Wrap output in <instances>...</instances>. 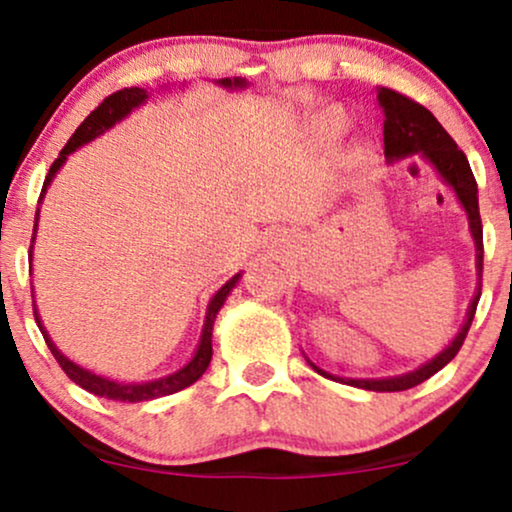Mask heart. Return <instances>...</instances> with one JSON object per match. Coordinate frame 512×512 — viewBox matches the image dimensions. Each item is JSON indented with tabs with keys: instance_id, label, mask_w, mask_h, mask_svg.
I'll return each mask as SVG.
<instances>
[{
	"instance_id": "b5f03b06",
	"label": "heart",
	"mask_w": 512,
	"mask_h": 512,
	"mask_svg": "<svg viewBox=\"0 0 512 512\" xmlns=\"http://www.w3.org/2000/svg\"><path fill=\"white\" fill-rule=\"evenodd\" d=\"M325 125L327 127H339V125H342V117H339L337 113H330V115H325Z\"/></svg>"
}]
</instances>
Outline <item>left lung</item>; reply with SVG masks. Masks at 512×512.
<instances>
[{"instance_id": "8db88e82", "label": "left lung", "mask_w": 512, "mask_h": 512, "mask_svg": "<svg viewBox=\"0 0 512 512\" xmlns=\"http://www.w3.org/2000/svg\"><path fill=\"white\" fill-rule=\"evenodd\" d=\"M378 103L385 113V125H383V137H385V156L387 161H399V158L407 156H424L436 173L443 178L448 185L455 190L457 199H460L462 209L467 211L469 219V233H472L474 245H477V276L479 286L474 293L472 303H469L467 320H464L462 330L455 334V339L445 346L436 358L419 366L411 373L395 375V378H370V380H354V378H339V375L327 373V370L317 368L313 361H308L317 373L325 375V378L337 380V383L361 387V390H375V392H402L409 387L421 385L424 380L431 378L433 373H438L440 368H445L452 358L457 356L460 346L464 344L469 327H472L474 313H477V303L481 296V269H484V231H481V216H479V197H477V180H474L472 168H469L467 156L464 151L457 149V144L452 142V137L445 132L443 125L433 117L431 110H426L424 105H419L411 98L402 96V93L392 91V88H378Z\"/></svg>"}]
</instances>
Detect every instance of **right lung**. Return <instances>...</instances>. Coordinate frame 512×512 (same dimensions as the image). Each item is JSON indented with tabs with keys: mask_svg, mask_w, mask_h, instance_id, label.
<instances>
[{
	"mask_svg": "<svg viewBox=\"0 0 512 512\" xmlns=\"http://www.w3.org/2000/svg\"><path fill=\"white\" fill-rule=\"evenodd\" d=\"M219 86H223V88H245V86H248V81H245V79H219ZM146 98H149V93H146L144 88H137V86L122 88V91H115L113 96L105 98V101L98 105V108L93 110V113L88 115L79 127H76L72 139L64 144L60 156L55 158V163L50 166V173L45 175L43 192H40V202H43V197H45V192H48L52 178H55L57 170L64 166V161H67L69 154H74L79 146H84L88 142H93L96 137H101L105 129L113 127L115 122L125 120V117L132 113L134 108H139V105L146 101ZM38 214H40V209H38ZM38 214H35L33 243H35V233H38ZM31 260H33V245H31ZM238 279H240V274L233 276V279H228L226 284H223L221 289L214 293V298H211V303L207 308V320H204L202 339H199V346H197L195 356L190 358V363H187V366H182L180 370H175V373L166 375V378L149 380V383H117V380L96 375L93 370L76 366L74 361H69V358L64 356L55 344H52L50 334L45 332L43 322H40L38 310H35V303H33V313H35V322H38L40 332H43V337H45V344L50 346L52 356L57 358V363H60V368L69 375V380H74L76 385L84 387V390H88V392H93V395L105 397V399H115V402H149V399L166 397V395H173V392L185 390V387H190L192 383H197V380L202 378L204 370L209 368V361H211V330H214L216 313H219L221 305L226 303L228 293L233 291V286L238 284Z\"/></svg>",
	"mask_w": 512,
	"mask_h": 512,
	"instance_id": "1",
	"label": "right lung"
}]
</instances>
